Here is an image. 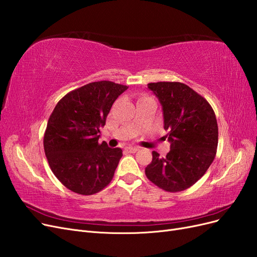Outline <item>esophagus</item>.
<instances>
[{"instance_id": "1", "label": "esophagus", "mask_w": 257, "mask_h": 257, "mask_svg": "<svg viewBox=\"0 0 257 257\" xmlns=\"http://www.w3.org/2000/svg\"><path fill=\"white\" fill-rule=\"evenodd\" d=\"M139 150L138 147H126L125 148V151L126 152H130V153H135Z\"/></svg>"}]
</instances>
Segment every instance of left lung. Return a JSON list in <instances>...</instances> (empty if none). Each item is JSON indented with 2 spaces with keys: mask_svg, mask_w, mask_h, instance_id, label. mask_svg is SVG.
Here are the masks:
<instances>
[{
  "mask_svg": "<svg viewBox=\"0 0 257 257\" xmlns=\"http://www.w3.org/2000/svg\"><path fill=\"white\" fill-rule=\"evenodd\" d=\"M163 107L170 151L161 158L152 152L147 178L166 192H181L195 184L213 162L219 128L214 111L205 97L182 82L148 83Z\"/></svg>",
  "mask_w": 257,
  "mask_h": 257,
  "instance_id": "left-lung-1",
  "label": "left lung"
}]
</instances>
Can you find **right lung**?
<instances>
[{
    "mask_svg": "<svg viewBox=\"0 0 257 257\" xmlns=\"http://www.w3.org/2000/svg\"><path fill=\"white\" fill-rule=\"evenodd\" d=\"M127 88L106 80L91 82L67 93L54 107L44 149L53 175L68 190L93 195L112 180L122 150L99 144V127Z\"/></svg>",
    "mask_w": 257,
    "mask_h": 257,
    "instance_id": "right-lung-1",
    "label": "right lung"
}]
</instances>
